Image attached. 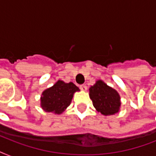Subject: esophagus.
Instances as JSON below:
<instances>
[{"instance_id":"obj_1","label":"esophagus","mask_w":156,"mask_h":156,"mask_svg":"<svg viewBox=\"0 0 156 156\" xmlns=\"http://www.w3.org/2000/svg\"><path fill=\"white\" fill-rule=\"evenodd\" d=\"M79 88H80L82 90H83V91H86V90H87V86L86 85H80L79 86Z\"/></svg>"}]
</instances>
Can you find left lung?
Here are the masks:
<instances>
[{"instance_id": "left-lung-1", "label": "left lung", "mask_w": 156, "mask_h": 156, "mask_svg": "<svg viewBox=\"0 0 156 156\" xmlns=\"http://www.w3.org/2000/svg\"><path fill=\"white\" fill-rule=\"evenodd\" d=\"M89 92L93 105L101 114L109 116L119 112L121 101L118 92L103 81H96L90 87Z\"/></svg>"}]
</instances>
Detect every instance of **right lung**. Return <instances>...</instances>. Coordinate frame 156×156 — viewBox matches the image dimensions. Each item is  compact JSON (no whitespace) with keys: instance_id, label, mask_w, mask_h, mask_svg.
<instances>
[{"instance_id":"1","label":"right lung","mask_w":156,"mask_h":156,"mask_svg":"<svg viewBox=\"0 0 156 156\" xmlns=\"http://www.w3.org/2000/svg\"><path fill=\"white\" fill-rule=\"evenodd\" d=\"M78 90L79 88L73 83H66L58 80L52 87L42 93L40 98L41 108L48 112L62 113L69 106L73 94Z\"/></svg>"}]
</instances>
